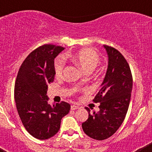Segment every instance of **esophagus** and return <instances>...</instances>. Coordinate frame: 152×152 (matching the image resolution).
Returning a JSON list of instances; mask_svg holds the SVG:
<instances>
[{
  "label": "esophagus",
  "mask_w": 152,
  "mask_h": 152,
  "mask_svg": "<svg viewBox=\"0 0 152 152\" xmlns=\"http://www.w3.org/2000/svg\"><path fill=\"white\" fill-rule=\"evenodd\" d=\"M71 109H72V110H77V109H79V107L77 105H72V107H71Z\"/></svg>",
  "instance_id": "obj_1"
}]
</instances>
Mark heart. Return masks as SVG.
I'll list each match as a JSON object with an SVG mask.
<instances>
[{"instance_id":"b5f03b06","label":"heart","mask_w":152,"mask_h":152,"mask_svg":"<svg viewBox=\"0 0 152 152\" xmlns=\"http://www.w3.org/2000/svg\"><path fill=\"white\" fill-rule=\"evenodd\" d=\"M69 58L75 64L84 70L86 72H93L100 62V57L95 51L90 49L81 50L72 53ZM65 66V61L62 56H58L54 61L55 74L57 77H61L63 75Z\"/></svg>"}]
</instances>
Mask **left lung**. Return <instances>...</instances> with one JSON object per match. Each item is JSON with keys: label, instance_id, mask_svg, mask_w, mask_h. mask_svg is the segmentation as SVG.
<instances>
[{"label": "left lung", "instance_id": "obj_1", "mask_svg": "<svg viewBox=\"0 0 152 152\" xmlns=\"http://www.w3.org/2000/svg\"><path fill=\"white\" fill-rule=\"evenodd\" d=\"M108 56L107 73L94 101L100 103V110L91 114L82 123L86 135L96 140H104L113 135L123 123L129 106L132 76L128 62L116 49L103 45Z\"/></svg>", "mask_w": 152, "mask_h": 152}]
</instances>
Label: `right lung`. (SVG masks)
<instances>
[{
	"label": "right lung",
	"mask_w": 152,
	"mask_h": 152,
	"mask_svg": "<svg viewBox=\"0 0 152 152\" xmlns=\"http://www.w3.org/2000/svg\"><path fill=\"white\" fill-rule=\"evenodd\" d=\"M64 48L54 45L39 47L21 64L16 79L14 99L19 116L32 136L45 140L57 133L61 120L69 113V103L50 105L48 84L55 77L54 60Z\"/></svg>",
	"instance_id": "1"
}]
</instances>
